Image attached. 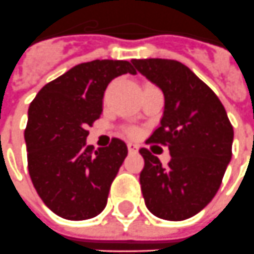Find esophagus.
<instances>
[{
    "label": "esophagus",
    "mask_w": 254,
    "mask_h": 254,
    "mask_svg": "<svg viewBox=\"0 0 254 254\" xmlns=\"http://www.w3.org/2000/svg\"><path fill=\"white\" fill-rule=\"evenodd\" d=\"M127 148H128V152H137L138 146L135 144H132V142H128L127 144Z\"/></svg>",
    "instance_id": "1"
}]
</instances>
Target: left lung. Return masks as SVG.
<instances>
[{
    "label": "left lung",
    "mask_w": 254,
    "mask_h": 254,
    "mask_svg": "<svg viewBox=\"0 0 254 254\" xmlns=\"http://www.w3.org/2000/svg\"><path fill=\"white\" fill-rule=\"evenodd\" d=\"M131 62L163 92V117L148 141L167 145L171 155L163 167L149 150L139 149L145 204L159 218L187 220L217 193L232 156V126L217 95L185 64L171 59Z\"/></svg>",
    "instance_id": "obj_1"
}]
</instances>
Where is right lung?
I'll return each mask as SVG.
<instances>
[{
	"label": "right lung",
	"instance_id": "obj_1",
	"mask_svg": "<svg viewBox=\"0 0 254 254\" xmlns=\"http://www.w3.org/2000/svg\"><path fill=\"white\" fill-rule=\"evenodd\" d=\"M126 73L127 61H92L45 84L29 106L24 130L27 164L38 196L57 216L88 220L104 210L110 185L128 150L113 138L106 148L87 145L91 126L102 113L108 84Z\"/></svg>",
	"mask_w": 254,
	"mask_h": 254
}]
</instances>
